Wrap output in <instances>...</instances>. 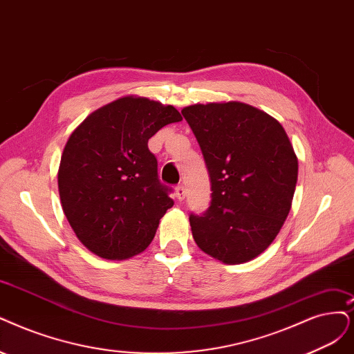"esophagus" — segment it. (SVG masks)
<instances>
[{"mask_svg": "<svg viewBox=\"0 0 354 354\" xmlns=\"http://www.w3.org/2000/svg\"><path fill=\"white\" fill-rule=\"evenodd\" d=\"M175 191H176V197H178V200H179V201H182V200L185 198L187 191H185V187H184V185H178Z\"/></svg>", "mask_w": 354, "mask_h": 354, "instance_id": "34e87169", "label": "esophagus"}]
</instances>
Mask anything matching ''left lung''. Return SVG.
Here are the masks:
<instances>
[{"label":"left lung","mask_w":354,"mask_h":354,"mask_svg":"<svg viewBox=\"0 0 354 354\" xmlns=\"http://www.w3.org/2000/svg\"><path fill=\"white\" fill-rule=\"evenodd\" d=\"M212 182V203L189 216L195 243L225 264L263 254L290 212L297 157L284 128L241 102L182 109Z\"/></svg>","instance_id":"1"}]
</instances>
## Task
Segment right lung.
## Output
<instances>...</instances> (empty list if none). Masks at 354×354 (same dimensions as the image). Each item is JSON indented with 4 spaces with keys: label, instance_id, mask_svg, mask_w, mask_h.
<instances>
[{
    "label": "right lung",
    "instance_id": "add662e5",
    "mask_svg": "<svg viewBox=\"0 0 354 354\" xmlns=\"http://www.w3.org/2000/svg\"><path fill=\"white\" fill-rule=\"evenodd\" d=\"M179 121L170 104L127 96L90 113L74 129L61 156L58 189L64 214L88 251L127 259L150 245L174 200L172 188L157 176L147 142Z\"/></svg>",
    "mask_w": 354,
    "mask_h": 354
}]
</instances>
